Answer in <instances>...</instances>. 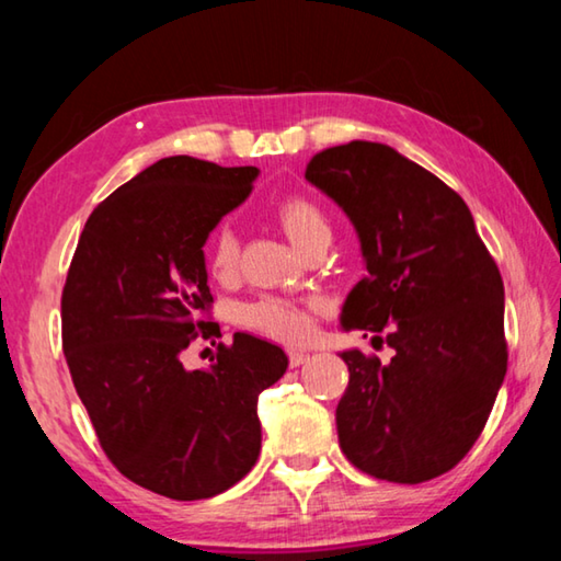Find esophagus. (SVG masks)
Returning a JSON list of instances; mask_svg holds the SVG:
<instances>
[{
  "mask_svg": "<svg viewBox=\"0 0 561 561\" xmlns=\"http://www.w3.org/2000/svg\"><path fill=\"white\" fill-rule=\"evenodd\" d=\"M307 360H309L307 351H289V366H291V368L307 364Z\"/></svg>",
  "mask_w": 561,
  "mask_h": 561,
  "instance_id": "obj_1",
  "label": "esophagus"
}]
</instances>
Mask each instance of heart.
I'll return each instance as SVG.
<instances>
[{"label":"heart","instance_id":"b5f03b06","mask_svg":"<svg viewBox=\"0 0 561 561\" xmlns=\"http://www.w3.org/2000/svg\"><path fill=\"white\" fill-rule=\"evenodd\" d=\"M277 220L289 242L301 250L311 237L329 234L327 215L321 207L304 195L284 197L277 207ZM207 270L215 279L227 282L234 277L237 270V237L230 227H220L207 244ZM319 311L317 301H291L279 297H264L244 304L240 309V324L257 331L284 344H299L309 339L314 327V314Z\"/></svg>","mask_w":561,"mask_h":561}]
</instances>
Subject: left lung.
Returning <instances> with one entry per match:
<instances>
[{
  "label": "left lung",
  "instance_id": "8db88e82",
  "mask_svg": "<svg viewBox=\"0 0 561 561\" xmlns=\"http://www.w3.org/2000/svg\"><path fill=\"white\" fill-rule=\"evenodd\" d=\"M307 180L354 225L366 277L346 331H386L381 364L341 351L348 386L339 445L358 470L415 485L480 438L507 371L505 287L462 197L391 146L351 140L309 160Z\"/></svg>",
  "mask_w": 561,
  "mask_h": 561
}]
</instances>
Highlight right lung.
Instances as JSON below:
<instances>
[{
	"mask_svg": "<svg viewBox=\"0 0 561 561\" xmlns=\"http://www.w3.org/2000/svg\"><path fill=\"white\" fill-rule=\"evenodd\" d=\"M260 170L170 156L91 213L61 297L64 354L108 460L170 500L215 497L240 482L262 448L257 398L287 354L244 331L210 368L183 351L213 294L207 237L252 193Z\"/></svg>",
	"mask_w": 561,
	"mask_h": 561,
	"instance_id": "obj_1",
	"label": "right lung"
}]
</instances>
